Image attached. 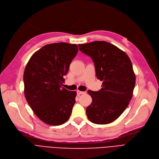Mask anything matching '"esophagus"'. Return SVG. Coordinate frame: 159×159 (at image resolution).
<instances>
[{"instance_id": "esophagus-1", "label": "esophagus", "mask_w": 159, "mask_h": 159, "mask_svg": "<svg viewBox=\"0 0 159 159\" xmlns=\"http://www.w3.org/2000/svg\"><path fill=\"white\" fill-rule=\"evenodd\" d=\"M84 93H85V92H84V91H79V90H78V91H77V94L78 95V96H80V94H84Z\"/></svg>"}]
</instances>
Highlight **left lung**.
I'll use <instances>...</instances> for the list:
<instances>
[{
	"label": "left lung",
	"instance_id": "left-lung-1",
	"mask_svg": "<svg viewBox=\"0 0 159 159\" xmlns=\"http://www.w3.org/2000/svg\"><path fill=\"white\" fill-rule=\"evenodd\" d=\"M78 46L91 57L97 77L102 81L100 91H88L93 100L86 109L87 117L95 124L110 123L121 115L132 97L136 75L131 61L123 51L105 41Z\"/></svg>",
	"mask_w": 159,
	"mask_h": 159
}]
</instances>
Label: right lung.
<instances>
[{
	"label": "right lung",
	"mask_w": 159,
	"mask_h": 159,
	"mask_svg": "<svg viewBox=\"0 0 159 159\" xmlns=\"http://www.w3.org/2000/svg\"><path fill=\"white\" fill-rule=\"evenodd\" d=\"M78 52L76 44H47L32 55L25 67V98L35 115L46 124L62 125L71 115L76 92L61 85Z\"/></svg>",
	"instance_id": "add662e5"
}]
</instances>
